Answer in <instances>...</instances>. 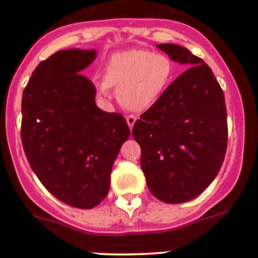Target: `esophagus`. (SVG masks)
I'll list each match as a JSON object with an SVG mask.
<instances>
[{
    "label": "esophagus",
    "instance_id": "34e87169",
    "mask_svg": "<svg viewBox=\"0 0 258 258\" xmlns=\"http://www.w3.org/2000/svg\"><path fill=\"white\" fill-rule=\"evenodd\" d=\"M135 121H137V117H135V115H128V117H126V123H128L130 129H133Z\"/></svg>",
    "mask_w": 258,
    "mask_h": 258
}]
</instances>
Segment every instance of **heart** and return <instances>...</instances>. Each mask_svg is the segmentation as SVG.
I'll return each mask as SVG.
<instances>
[{
    "label": "heart",
    "instance_id": "heart-1",
    "mask_svg": "<svg viewBox=\"0 0 258 258\" xmlns=\"http://www.w3.org/2000/svg\"><path fill=\"white\" fill-rule=\"evenodd\" d=\"M174 65L165 54L146 49L117 52L108 59L104 79L96 81L101 97L110 95L117 87L121 106L134 112L150 108L172 81Z\"/></svg>",
    "mask_w": 258,
    "mask_h": 258
}]
</instances>
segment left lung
Instances as JSON below:
<instances>
[{"label": "left lung", "mask_w": 258, "mask_h": 258, "mask_svg": "<svg viewBox=\"0 0 258 258\" xmlns=\"http://www.w3.org/2000/svg\"><path fill=\"white\" fill-rule=\"evenodd\" d=\"M157 48L189 68L135 121L133 137L150 192L178 204L201 195L220 171L228 115L223 90L201 57L176 44Z\"/></svg>", "instance_id": "left-lung-1"}]
</instances>
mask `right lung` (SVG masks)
<instances>
[{"mask_svg":"<svg viewBox=\"0 0 258 258\" xmlns=\"http://www.w3.org/2000/svg\"><path fill=\"white\" fill-rule=\"evenodd\" d=\"M96 50L68 49L33 71L22 98L21 138L44 187L68 206L91 209L108 195L110 172L130 130L120 113L96 106V87L81 75Z\"/></svg>","mask_w":258,"mask_h":258,"instance_id":"right-lung-1","label":"right lung"}]
</instances>
